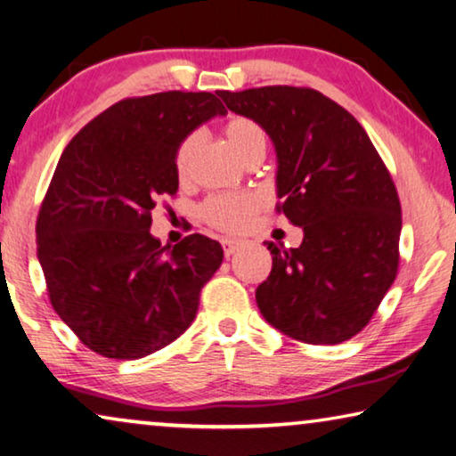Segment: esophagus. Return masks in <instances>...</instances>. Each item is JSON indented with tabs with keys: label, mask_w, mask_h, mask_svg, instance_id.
<instances>
[{
	"label": "esophagus",
	"mask_w": 456,
	"mask_h": 456,
	"mask_svg": "<svg viewBox=\"0 0 456 456\" xmlns=\"http://www.w3.org/2000/svg\"><path fill=\"white\" fill-rule=\"evenodd\" d=\"M242 240H234V238H224L222 240V248H224V256H232L234 252L242 248Z\"/></svg>",
	"instance_id": "1"
}]
</instances>
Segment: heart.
I'll use <instances>...</instances> for the list:
<instances>
[{
    "mask_svg": "<svg viewBox=\"0 0 456 456\" xmlns=\"http://www.w3.org/2000/svg\"><path fill=\"white\" fill-rule=\"evenodd\" d=\"M222 135L240 161L266 151L265 129L250 117H230L222 125ZM198 151V135L182 139L174 155V171L179 183L190 182L193 158ZM263 206L256 193H212L198 206V216L208 226L222 232H238L248 226L252 216Z\"/></svg>",
    "mask_w": 456,
    "mask_h": 456,
    "instance_id": "obj_1",
    "label": "heart"
}]
</instances>
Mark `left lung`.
Here are the masks:
<instances>
[{
    "label": "left lung",
    "instance_id": "1",
    "mask_svg": "<svg viewBox=\"0 0 456 456\" xmlns=\"http://www.w3.org/2000/svg\"><path fill=\"white\" fill-rule=\"evenodd\" d=\"M277 147V212L303 228L298 248L265 242L273 271L256 289L263 317L313 346L352 339L374 317L400 265L402 208L363 126L307 86L220 91Z\"/></svg>",
    "mask_w": 456,
    "mask_h": 456
}]
</instances>
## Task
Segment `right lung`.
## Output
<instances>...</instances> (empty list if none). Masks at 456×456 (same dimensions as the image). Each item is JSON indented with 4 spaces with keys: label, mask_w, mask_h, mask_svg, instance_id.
Here are the masks:
<instances>
[{
    "label": "right lung",
    "mask_w": 456,
    "mask_h": 456,
    "mask_svg": "<svg viewBox=\"0 0 456 456\" xmlns=\"http://www.w3.org/2000/svg\"><path fill=\"white\" fill-rule=\"evenodd\" d=\"M224 113L212 93L131 96L66 145L42 200L36 244L52 307L99 355L139 360L196 317L222 246L190 234L167 250L149 228L155 206L177 191V145Z\"/></svg>",
    "instance_id": "obj_1"
}]
</instances>
